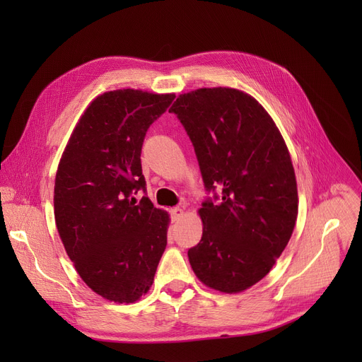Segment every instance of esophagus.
Segmentation results:
<instances>
[{
    "label": "esophagus",
    "instance_id": "obj_1",
    "mask_svg": "<svg viewBox=\"0 0 362 362\" xmlns=\"http://www.w3.org/2000/svg\"><path fill=\"white\" fill-rule=\"evenodd\" d=\"M170 213H171V220L173 221H177L182 216H183V210L180 206H176V208H171L170 210Z\"/></svg>",
    "mask_w": 362,
    "mask_h": 362
}]
</instances>
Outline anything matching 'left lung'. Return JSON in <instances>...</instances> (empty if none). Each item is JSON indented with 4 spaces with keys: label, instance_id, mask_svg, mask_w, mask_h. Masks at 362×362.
I'll use <instances>...</instances> for the list:
<instances>
[{
    "label": "left lung",
    "instance_id": "1",
    "mask_svg": "<svg viewBox=\"0 0 362 362\" xmlns=\"http://www.w3.org/2000/svg\"><path fill=\"white\" fill-rule=\"evenodd\" d=\"M191 138L206 191L218 202L198 214L202 238L187 251L206 288L239 293L270 273L298 217V186L289 149L254 97L235 88L180 93L168 110Z\"/></svg>",
    "mask_w": 362,
    "mask_h": 362
}]
</instances>
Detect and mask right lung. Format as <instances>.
<instances>
[{
    "label": "right lung",
    "instance_id": "right-lung-1",
    "mask_svg": "<svg viewBox=\"0 0 362 362\" xmlns=\"http://www.w3.org/2000/svg\"><path fill=\"white\" fill-rule=\"evenodd\" d=\"M175 93L116 89L98 95L76 123L59 163L54 217L64 250L88 286L133 303L152 286L170 214L146 197L141 149Z\"/></svg>",
    "mask_w": 362,
    "mask_h": 362
}]
</instances>
